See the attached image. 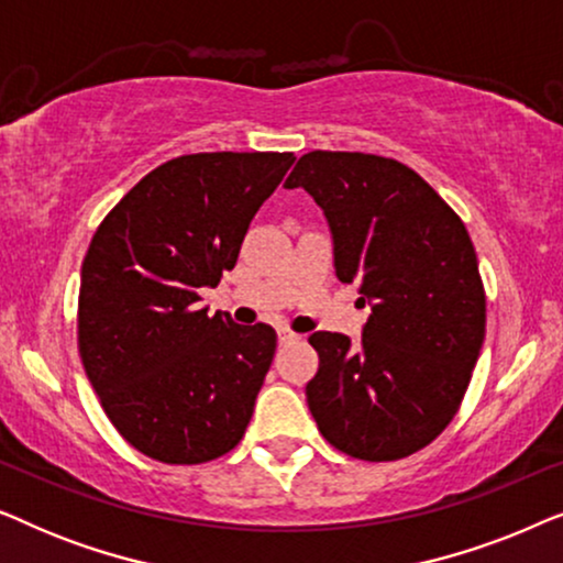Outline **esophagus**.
<instances>
[{"label": "esophagus", "mask_w": 563, "mask_h": 563, "mask_svg": "<svg viewBox=\"0 0 563 563\" xmlns=\"http://www.w3.org/2000/svg\"><path fill=\"white\" fill-rule=\"evenodd\" d=\"M299 333H295V330H289V328H279V343H295V341H299Z\"/></svg>", "instance_id": "esophagus-1"}]
</instances>
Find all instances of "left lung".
<instances>
[{
	"instance_id": "obj_1",
	"label": "left lung",
	"mask_w": 563,
	"mask_h": 563,
	"mask_svg": "<svg viewBox=\"0 0 563 563\" xmlns=\"http://www.w3.org/2000/svg\"><path fill=\"white\" fill-rule=\"evenodd\" d=\"M302 187L333 230L338 279L372 318L358 345L318 330L307 405L330 445L361 461L426 449L456 418L487 328V295L464 220L410 166L358 151H310Z\"/></svg>"
}]
</instances>
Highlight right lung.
<instances>
[{"instance_id": "1", "label": "right lung", "mask_w": 563, "mask_h": 563, "mask_svg": "<svg viewBox=\"0 0 563 563\" xmlns=\"http://www.w3.org/2000/svg\"><path fill=\"white\" fill-rule=\"evenodd\" d=\"M295 153H189L145 174L99 222L81 264L76 341L99 405L135 451L205 464L233 451L276 330L199 310L238 261Z\"/></svg>"}]
</instances>
